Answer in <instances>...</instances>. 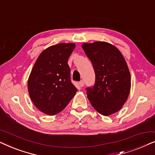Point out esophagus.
Returning a JSON list of instances; mask_svg holds the SVG:
<instances>
[{
    "label": "esophagus",
    "mask_w": 155,
    "mask_h": 155,
    "mask_svg": "<svg viewBox=\"0 0 155 155\" xmlns=\"http://www.w3.org/2000/svg\"><path fill=\"white\" fill-rule=\"evenodd\" d=\"M79 84H80V86L81 87H84V82L82 81V80H81V81L79 82Z\"/></svg>",
    "instance_id": "obj_1"
}]
</instances>
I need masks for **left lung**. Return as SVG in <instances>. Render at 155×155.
<instances>
[{
    "label": "left lung",
    "mask_w": 155,
    "mask_h": 155,
    "mask_svg": "<svg viewBox=\"0 0 155 155\" xmlns=\"http://www.w3.org/2000/svg\"><path fill=\"white\" fill-rule=\"evenodd\" d=\"M95 72L93 88H87V98L97 112L107 116L121 109L130 91V73L124 56L106 41L82 44Z\"/></svg>",
    "instance_id": "obj_1"
}]
</instances>
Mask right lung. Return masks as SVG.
I'll return each instance as SVG.
<instances>
[{"label":"right lung","mask_w":155,"mask_h":155,"mask_svg":"<svg viewBox=\"0 0 155 155\" xmlns=\"http://www.w3.org/2000/svg\"><path fill=\"white\" fill-rule=\"evenodd\" d=\"M74 43H60L42 51L31 69L27 88L31 101L48 116L58 114L75 96L77 88L71 82L68 61Z\"/></svg>","instance_id":"1"}]
</instances>
